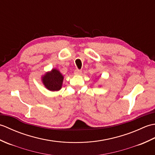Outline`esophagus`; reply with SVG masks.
I'll list each match as a JSON object with an SVG mask.
<instances>
[{"instance_id": "34e87169", "label": "esophagus", "mask_w": 155, "mask_h": 155, "mask_svg": "<svg viewBox=\"0 0 155 155\" xmlns=\"http://www.w3.org/2000/svg\"><path fill=\"white\" fill-rule=\"evenodd\" d=\"M81 72H82V71L81 70H80V69H76V70L74 71V74H76V75H79V74H81Z\"/></svg>"}]
</instances>
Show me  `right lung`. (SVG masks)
<instances>
[{"label":"right lung","mask_w":155,"mask_h":155,"mask_svg":"<svg viewBox=\"0 0 155 155\" xmlns=\"http://www.w3.org/2000/svg\"><path fill=\"white\" fill-rule=\"evenodd\" d=\"M63 78V76L60 72L57 69H52L51 72H47L42 77V82L47 89L56 91L61 88Z\"/></svg>","instance_id":"obj_1"}]
</instances>
